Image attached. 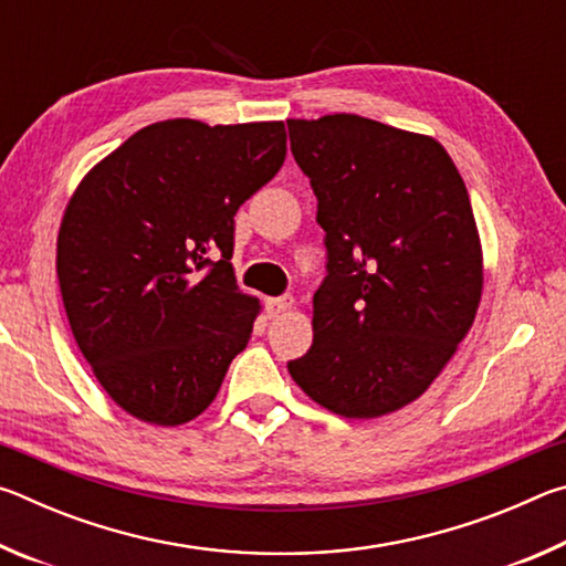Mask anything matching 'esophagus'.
<instances>
[{
	"mask_svg": "<svg viewBox=\"0 0 566 566\" xmlns=\"http://www.w3.org/2000/svg\"><path fill=\"white\" fill-rule=\"evenodd\" d=\"M292 296H272V300H266V314H270V317H284V314L292 310Z\"/></svg>",
	"mask_w": 566,
	"mask_h": 566,
	"instance_id": "esophagus-1",
	"label": "esophagus"
}]
</instances>
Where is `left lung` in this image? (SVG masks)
Listing matches in <instances>:
<instances>
[{"mask_svg":"<svg viewBox=\"0 0 566 566\" xmlns=\"http://www.w3.org/2000/svg\"><path fill=\"white\" fill-rule=\"evenodd\" d=\"M286 127L327 234L314 342L286 369L334 415H389L424 395L476 317L482 244L464 179L437 139L357 114Z\"/></svg>","mask_w":566,"mask_h":566,"instance_id":"obj_1","label":"left lung"}]
</instances>
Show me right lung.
I'll return each instance as SVG.
<instances>
[{"mask_svg": "<svg viewBox=\"0 0 566 566\" xmlns=\"http://www.w3.org/2000/svg\"><path fill=\"white\" fill-rule=\"evenodd\" d=\"M286 157L284 122L149 124L64 209L56 276L76 347L132 417L177 427L212 405L260 300L229 260L234 214Z\"/></svg>", "mask_w": 566, "mask_h": 566, "instance_id": "obj_1", "label": "right lung"}]
</instances>
